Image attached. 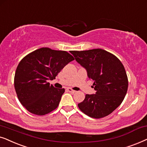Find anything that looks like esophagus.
<instances>
[{
  "instance_id": "34e87169",
  "label": "esophagus",
  "mask_w": 147,
  "mask_h": 147,
  "mask_svg": "<svg viewBox=\"0 0 147 147\" xmlns=\"http://www.w3.org/2000/svg\"><path fill=\"white\" fill-rule=\"evenodd\" d=\"M67 91L71 93H75L76 92L75 90H72V89H70V88H67Z\"/></svg>"
}]
</instances>
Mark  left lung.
I'll return each mask as SVG.
<instances>
[{
    "label": "left lung",
    "mask_w": 147,
    "mask_h": 147,
    "mask_svg": "<svg viewBox=\"0 0 147 147\" xmlns=\"http://www.w3.org/2000/svg\"><path fill=\"white\" fill-rule=\"evenodd\" d=\"M76 61L87 70L93 81L95 94H87L78 107L93 118L108 116L124 100L128 86V77L122 62L116 56L102 49L70 52Z\"/></svg>",
    "instance_id": "1"
}]
</instances>
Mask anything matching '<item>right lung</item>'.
Listing matches in <instances>:
<instances>
[{
    "label": "right lung",
    "mask_w": 147,
    "mask_h": 147,
    "mask_svg": "<svg viewBox=\"0 0 147 147\" xmlns=\"http://www.w3.org/2000/svg\"><path fill=\"white\" fill-rule=\"evenodd\" d=\"M74 58L66 51L42 48L25 56L17 66L14 85L18 99L29 112L43 116L59 105L64 89L50 85Z\"/></svg>",
    "instance_id": "obj_1"
}]
</instances>
